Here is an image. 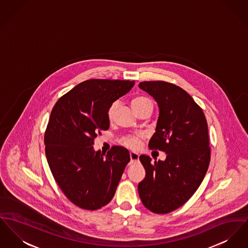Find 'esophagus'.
<instances>
[{"mask_svg":"<svg viewBox=\"0 0 248 248\" xmlns=\"http://www.w3.org/2000/svg\"><path fill=\"white\" fill-rule=\"evenodd\" d=\"M139 154L134 153V152H130V159H131V163H137L139 161Z\"/></svg>","mask_w":248,"mask_h":248,"instance_id":"esophagus-1","label":"esophagus"}]
</instances>
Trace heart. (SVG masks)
Segmentation results:
<instances>
[{
	"label": "heart",
	"instance_id": "heart-1",
	"mask_svg": "<svg viewBox=\"0 0 248 248\" xmlns=\"http://www.w3.org/2000/svg\"><path fill=\"white\" fill-rule=\"evenodd\" d=\"M119 104H120L119 101H114L109 106V108L108 109V119L109 121H112L114 119ZM148 104H152V102L150 101V99L146 98L144 96H137L132 100V107L135 111H137L139 108L144 107ZM140 140H141L140 135H129V136L123 137L119 141L122 145L124 146L126 148L136 150L140 145Z\"/></svg>",
	"mask_w": 248,
	"mask_h": 248
}]
</instances>
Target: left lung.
<instances>
[{
    "label": "left lung",
    "mask_w": 248,
    "mask_h": 248,
    "mask_svg": "<svg viewBox=\"0 0 248 248\" xmlns=\"http://www.w3.org/2000/svg\"><path fill=\"white\" fill-rule=\"evenodd\" d=\"M139 87L159 107L149 148L167 154L166 160L155 163L140 156L146 175L139 184V195L151 212L169 214L189 200L207 172L211 159L208 124L202 108L184 89L161 80L143 81Z\"/></svg>",
    "instance_id": "8db88e82"
}]
</instances>
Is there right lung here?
<instances>
[{
  "instance_id": "obj_1",
  "label": "right lung",
  "mask_w": 248,
  "mask_h": 248,
  "mask_svg": "<svg viewBox=\"0 0 248 248\" xmlns=\"http://www.w3.org/2000/svg\"><path fill=\"white\" fill-rule=\"evenodd\" d=\"M135 81L88 79L63 94L53 107L44 142L51 173L76 206L94 211L108 203L130 161L129 152L113 146L94 152L97 134L109 128V106L128 93Z\"/></svg>"
}]
</instances>
